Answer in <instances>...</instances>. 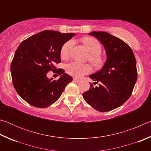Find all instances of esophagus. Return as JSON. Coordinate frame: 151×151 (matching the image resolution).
<instances>
[{"instance_id": "34e87169", "label": "esophagus", "mask_w": 151, "mask_h": 151, "mask_svg": "<svg viewBox=\"0 0 151 151\" xmlns=\"http://www.w3.org/2000/svg\"><path fill=\"white\" fill-rule=\"evenodd\" d=\"M73 81H75V82H76V83H79V82H81L80 79L76 78H73Z\"/></svg>"}]
</instances>
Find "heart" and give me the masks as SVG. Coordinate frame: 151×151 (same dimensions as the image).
Wrapping results in <instances>:
<instances>
[{
    "instance_id": "1",
    "label": "heart",
    "mask_w": 151,
    "mask_h": 151,
    "mask_svg": "<svg viewBox=\"0 0 151 151\" xmlns=\"http://www.w3.org/2000/svg\"><path fill=\"white\" fill-rule=\"evenodd\" d=\"M83 42L87 48L90 56L88 60L96 68H99L103 64V58L101 57L102 51L101 45L96 39L91 37H86L83 39ZM73 40H68L63 45L60 49V57L63 59H66L69 57L70 50L73 47ZM66 70L70 75L75 77L81 78L84 75L90 73L92 68L88 64H81L77 62H71L66 65Z\"/></svg>"
}]
</instances>
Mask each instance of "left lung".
Returning a JSON list of instances; mask_svg holds the SVG:
<instances>
[{
  "label": "left lung",
  "mask_w": 151,
  "mask_h": 151,
  "mask_svg": "<svg viewBox=\"0 0 151 151\" xmlns=\"http://www.w3.org/2000/svg\"><path fill=\"white\" fill-rule=\"evenodd\" d=\"M106 52L105 63L100 70L89 76L98 86L90 85L83 94L85 101L99 112H107L121 106L129 97L137 79V63L129 45L106 32L93 31Z\"/></svg>",
  "instance_id": "left-lung-1"
}]
</instances>
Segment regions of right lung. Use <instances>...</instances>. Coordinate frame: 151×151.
Wrapping results in <instances>:
<instances>
[{
  "instance_id": "right-lung-1",
  "label": "right lung",
  "mask_w": 151,
  "mask_h": 151,
  "mask_svg": "<svg viewBox=\"0 0 151 151\" xmlns=\"http://www.w3.org/2000/svg\"><path fill=\"white\" fill-rule=\"evenodd\" d=\"M75 33L44 30L22 41L14 53L11 71L14 87L22 99L38 108H47L60 98L72 76L56 69L60 62V49ZM52 70L60 75L57 81L48 79Z\"/></svg>"
}]
</instances>
